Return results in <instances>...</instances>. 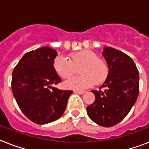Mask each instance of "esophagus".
<instances>
[{
  "label": "esophagus",
  "instance_id": "34e87169",
  "mask_svg": "<svg viewBox=\"0 0 149 149\" xmlns=\"http://www.w3.org/2000/svg\"><path fill=\"white\" fill-rule=\"evenodd\" d=\"M75 93H77V94H79V95H82V94H84L85 93V91H74Z\"/></svg>",
  "mask_w": 149,
  "mask_h": 149
}]
</instances>
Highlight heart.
<instances>
[{
    "label": "heart",
    "mask_w": 149,
    "mask_h": 149,
    "mask_svg": "<svg viewBox=\"0 0 149 149\" xmlns=\"http://www.w3.org/2000/svg\"><path fill=\"white\" fill-rule=\"evenodd\" d=\"M53 67L56 73L63 79H69L80 68L81 76L73 77L64 83V86L71 90H83L91 86L94 83L101 84L107 77L106 64L98 56L90 50H81L70 55V60L63 56H56Z\"/></svg>",
    "instance_id": "obj_1"
}]
</instances>
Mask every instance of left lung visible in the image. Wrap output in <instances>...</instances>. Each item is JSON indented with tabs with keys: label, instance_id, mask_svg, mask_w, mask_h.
Here are the masks:
<instances>
[{
	"label": "left lung",
	"instance_id": "left-lung-1",
	"mask_svg": "<svg viewBox=\"0 0 149 149\" xmlns=\"http://www.w3.org/2000/svg\"><path fill=\"white\" fill-rule=\"evenodd\" d=\"M109 72L100 89L92 91L95 101L86 107L89 118L103 127H112L121 121L137 100L139 92V72L130 56L105 46L102 52Z\"/></svg>",
	"mask_w": 149,
	"mask_h": 149
}]
</instances>
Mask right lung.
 Wrapping results in <instances>:
<instances>
[{"instance_id": "obj_1", "label": "right lung", "mask_w": 149, "mask_h": 149, "mask_svg": "<svg viewBox=\"0 0 149 149\" xmlns=\"http://www.w3.org/2000/svg\"><path fill=\"white\" fill-rule=\"evenodd\" d=\"M56 56L49 46L39 48L24 54L13 71L14 97L22 113L38 125L58 120L72 93L53 87L61 82L53 67Z\"/></svg>"}]
</instances>
